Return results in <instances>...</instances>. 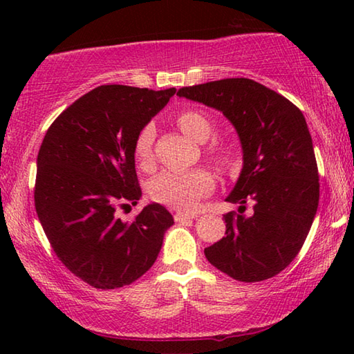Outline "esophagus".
Segmentation results:
<instances>
[{
  "label": "esophagus",
  "instance_id": "34e87169",
  "mask_svg": "<svg viewBox=\"0 0 354 354\" xmlns=\"http://www.w3.org/2000/svg\"><path fill=\"white\" fill-rule=\"evenodd\" d=\"M198 215L196 214H187V212H176L175 214V221H178V223H181V221H185V220H190V218H196Z\"/></svg>",
  "mask_w": 354,
  "mask_h": 354
}]
</instances>
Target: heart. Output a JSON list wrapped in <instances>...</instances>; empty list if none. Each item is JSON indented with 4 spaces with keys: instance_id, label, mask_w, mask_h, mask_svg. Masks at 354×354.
<instances>
[{
    "instance_id": "b5f03b06",
    "label": "heart",
    "mask_w": 354,
    "mask_h": 354,
    "mask_svg": "<svg viewBox=\"0 0 354 354\" xmlns=\"http://www.w3.org/2000/svg\"><path fill=\"white\" fill-rule=\"evenodd\" d=\"M178 127L185 134L196 142H207L214 133L212 123L205 113L198 111H183L176 117ZM154 142V127L147 124L137 136L134 143V156L139 164H147L151 159ZM209 151L220 162L227 164L231 154L227 149L220 147H211ZM214 189V178L211 173L198 169L190 171H164L156 176L151 183V196L159 203L175 207L178 211H192L195 209L198 201L211 194Z\"/></svg>"
}]
</instances>
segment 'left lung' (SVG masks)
I'll list each match as a JSON object with an SVG mask.
<instances>
[{"mask_svg":"<svg viewBox=\"0 0 354 354\" xmlns=\"http://www.w3.org/2000/svg\"><path fill=\"white\" fill-rule=\"evenodd\" d=\"M179 97L220 111L236 128L243 167L226 201V232L207 261L243 283L283 272L301 250L319 207L320 184L306 120L283 95L247 77L179 88ZM251 202L254 214L245 216Z\"/></svg>","mask_w":354,"mask_h":354,"instance_id":"8db88e82","label":"left lung"}]
</instances>
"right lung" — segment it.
I'll use <instances>...</instances> for the list:
<instances>
[{
	"mask_svg": "<svg viewBox=\"0 0 354 354\" xmlns=\"http://www.w3.org/2000/svg\"><path fill=\"white\" fill-rule=\"evenodd\" d=\"M175 93L100 86L68 106L40 145L34 201L41 227L59 261L97 289L147 273L175 223L158 203L131 223L115 215L118 206L140 200L134 143Z\"/></svg>",
	"mask_w": 354,
	"mask_h": 354,
	"instance_id": "right-lung-1",
	"label": "right lung"
}]
</instances>
